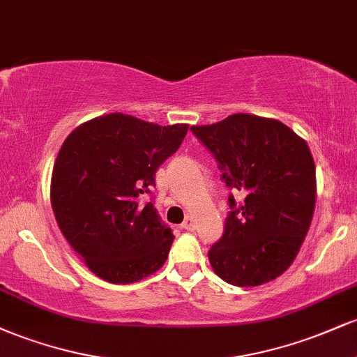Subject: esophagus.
<instances>
[{
  "label": "esophagus",
  "mask_w": 357,
  "mask_h": 357,
  "mask_svg": "<svg viewBox=\"0 0 357 357\" xmlns=\"http://www.w3.org/2000/svg\"><path fill=\"white\" fill-rule=\"evenodd\" d=\"M181 228L183 230H195V220H192V216H186V220L181 223Z\"/></svg>",
  "instance_id": "34e87169"
}]
</instances>
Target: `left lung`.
Masks as SVG:
<instances>
[{"label":"left lung","mask_w":357,"mask_h":357,"mask_svg":"<svg viewBox=\"0 0 357 357\" xmlns=\"http://www.w3.org/2000/svg\"><path fill=\"white\" fill-rule=\"evenodd\" d=\"M223 171L230 195L221 238L208 252L227 284L257 287L296 260L315 206V165L309 146L275 119L233 114L211 126H192Z\"/></svg>","instance_id":"obj_1"}]
</instances>
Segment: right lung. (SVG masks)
<instances>
[{"mask_svg":"<svg viewBox=\"0 0 357 357\" xmlns=\"http://www.w3.org/2000/svg\"><path fill=\"white\" fill-rule=\"evenodd\" d=\"M188 124L158 126L116 112L84 122L60 147L50 199L60 231L97 277L132 284L165 265L174 235L153 203L158 167Z\"/></svg>","mask_w":357,"mask_h":357,"instance_id":"add662e5","label":"right lung"}]
</instances>
